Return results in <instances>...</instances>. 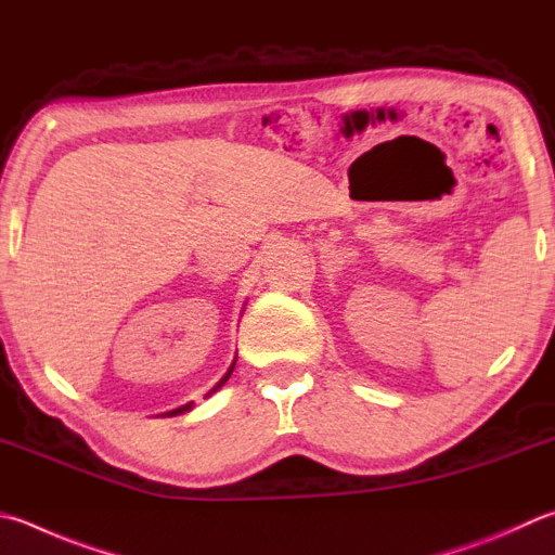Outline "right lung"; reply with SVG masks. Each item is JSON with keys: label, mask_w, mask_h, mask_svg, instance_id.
<instances>
[{"label": "right lung", "mask_w": 555, "mask_h": 555, "mask_svg": "<svg viewBox=\"0 0 555 555\" xmlns=\"http://www.w3.org/2000/svg\"><path fill=\"white\" fill-rule=\"evenodd\" d=\"M233 369H235V361H233V366H230L228 369V374L223 376V378H220L218 383H216V388L214 390H208V396H210V392H216L220 386H223V383L230 378V374H233ZM191 405H194V402H189V405H184V408H177V410H172V412H169V415H181V412H186V410H191Z\"/></svg>", "instance_id": "add662e5"}]
</instances>
